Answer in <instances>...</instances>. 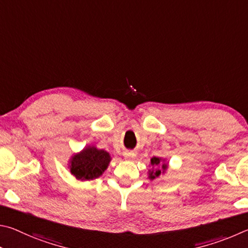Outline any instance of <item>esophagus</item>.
I'll use <instances>...</instances> for the list:
<instances>
[{
	"mask_svg": "<svg viewBox=\"0 0 248 248\" xmlns=\"http://www.w3.org/2000/svg\"><path fill=\"white\" fill-rule=\"evenodd\" d=\"M124 157L125 159H131L133 157V154L129 153V151H126V153H124Z\"/></svg>",
	"mask_w": 248,
	"mask_h": 248,
	"instance_id": "1",
	"label": "esophagus"
}]
</instances>
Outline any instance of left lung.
<instances>
[{
	"mask_svg": "<svg viewBox=\"0 0 248 248\" xmlns=\"http://www.w3.org/2000/svg\"><path fill=\"white\" fill-rule=\"evenodd\" d=\"M164 160L158 157H154L150 160V164H151V169L148 172L149 174V179L153 181L158 179V177L161 175V173H164L168 168L167 163H163Z\"/></svg>",
	"mask_w": 248,
	"mask_h": 248,
	"instance_id": "8db88e82",
	"label": "left lung"
}]
</instances>
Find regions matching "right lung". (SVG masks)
Wrapping results in <instances>:
<instances>
[{
  "mask_svg": "<svg viewBox=\"0 0 248 248\" xmlns=\"http://www.w3.org/2000/svg\"><path fill=\"white\" fill-rule=\"evenodd\" d=\"M110 161L111 155L106 150L88 146L73 155L68 167L77 180L90 181L101 176Z\"/></svg>",
  "mask_w": 248,
  "mask_h": 248,
  "instance_id": "add662e5",
  "label": "right lung"
}]
</instances>
